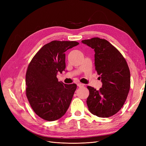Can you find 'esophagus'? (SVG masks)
Wrapping results in <instances>:
<instances>
[{"instance_id":"34e87169","label":"esophagus","mask_w":146,"mask_h":146,"mask_svg":"<svg viewBox=\"0 0 146 146\" xmlns=\"http://www.w3.org/2000/svg\"><path fill=\"white\" fill-rule=\"evenodd\" d=\"M77 86L78 87H83L84 86V84L81 83H77Z\"/></svg>"}]
</instances>
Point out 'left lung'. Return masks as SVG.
I'll return each mask as SVG.
<instances>
[{
  "label": "left lung",
  "mask_w": 146,
  "mask_h": 146,
  "mask_svg": "<svg viewBox=\"0 0 146 146\" xmlns=\"http://www.w3.org/2000/svg\"><path fill=\"white\" fill-rule=\"evenodd\" d=\"M82 42L94 50L96 70L102 83L99 90L87 87L90 91L86 100L88 109L98 117H110L121 109L129 94V66L117 48L105 39L92 38Z\"/></svg>",
  "instance_id": "1"
}]
</instances>
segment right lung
<instances>
[{
    "instance_id": "right-lung-1",
    "label": "right lung",
    "mask_w": 146,
    "mask_h": 146,
    "mask_svg": "<svg viewBox=\"0 0 146 146\" xmlns=\"http://www.w3.org/2000/svg\"><path fill=\"white\" fill-rule=\"evenodd\" d=\"M76 41H52L34 56L26 73V95L35 113L47 121L61 118L67 111L77 85L58 82L56 76L66 68L64 52Z\"/></svg>"
}]
</instances>
